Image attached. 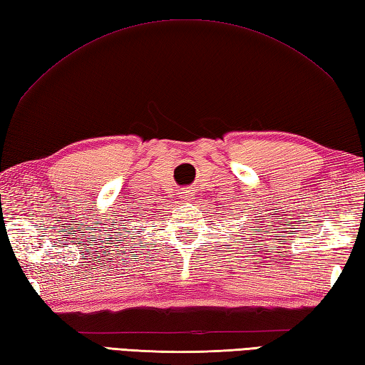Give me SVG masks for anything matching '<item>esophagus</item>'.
I'll return each mask as SVG.
<instances>
[{
  "label": "esophagus",
  "mask_w": 365,
  "mask_h": 365,
  "mask_svg": "<svg viewBox=\"0 0 365 365\" xmlns=\"http://www.w3.org/2000/svg\"><path fill=\"white\" fill-rule=\"evenodd\" d=\"M194 195H195V192L192 187H184L180 190V198L184 202H190L192 198H194Z\"/></svg>",
  "instance_id": "obj_1"
}]
</instances>
